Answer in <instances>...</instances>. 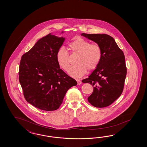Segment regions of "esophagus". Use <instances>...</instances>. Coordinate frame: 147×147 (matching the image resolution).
I'll return each instance as SVG.
<instances>
[{
    "instance_id": "esophagus-1",
    "label": "esophagus",
    "mask_w": 147,
    "mask_h": 147,
    "mask_svg": "<svg viewBox=\"0 0 147 147\" xmlns=\"http://www.w3.org/2000/svg\"><path fill=\"white\" fill-rule=\"evenodd\" d=\"M76 81H77V82H78V86H79V85H80V84H81V83H82L81 81V80H76Z\"/></svg>"
}]
</instances>
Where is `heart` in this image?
<instances>
[{"instance_id": "obj_1", "label": "heart", "mask_w": 147, "mask_h": 147, "mask_svg": "<svg viewBox=\"0 0 147 147\" xmlns=\"http://www.w3.org/2000/svg\"><path fill=\"white\" fill-rule=\"evenodd\" d=\"M73 53L79 54L76 63L68 71L69 74L74 78H79L84 75L87 71H92L97 68L102 58V49L97 43L91 44L89 41L82 38H77L68 45ZM58 64L64 71H68L70 67L69 54L64 47H61L56 54Z\"/></svg>"}]
</instances>
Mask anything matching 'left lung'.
Returning a JSON list of instances; mask_svg holds the SVG:
<instances>
[{
	"mask_svg": "<svg viewBox=\"0 0 147 147\" xmlns=\"http://www.w3.org/2000/svg\"><path fill=\"white\" fill-rule=\"evenodd\" d=\"M81 36L99 45L102 49L100 63L83 83L92 85L93 92L88 98L94 107L103 108L113 103L121 95L126 76L125 58L114 39L106 34H86Z\"/></svg>",
	"mask_w": 147,
	"mask_h": 147,
	"instance_id": "8db88e82",
	"label": "left lung"
}]
</instances>
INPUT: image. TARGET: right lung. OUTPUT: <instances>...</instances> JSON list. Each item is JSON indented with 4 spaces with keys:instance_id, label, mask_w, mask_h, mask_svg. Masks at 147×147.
<instances>
[{
    "instance_id": "right-lung-1",
    "label": "right lung",
    "mask_w": 147,
    "mask_h": 147,
    "mask_svg": "<svg viewBox=\"0 0 147 147\" xmlns=\"http://www.w3.org/2000/svg\"><path fill=\"white\" fill-rule=\"evenodd\" d=\"M64 41L50 33L22 56L18 75L25 100L43 111L57 109L67 91L77 84L57 61V52Z\"/></svg>"
}]
</instances>
